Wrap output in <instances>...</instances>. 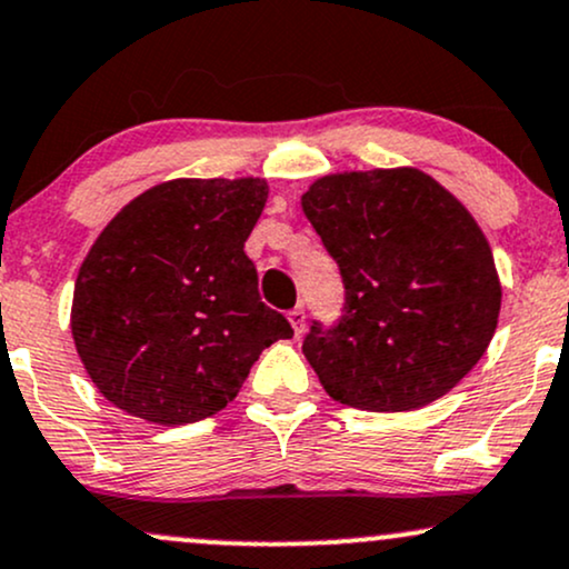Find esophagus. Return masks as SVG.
Returning a JSON list of instances; mask_svg holds the SVG:
<instances>
[{
  "label": "esophagus",
  "instance_id": "obj_1",
  "mask_svg": "<svg viewBox=\"0 0 569 569\" xmlns=\"http://www.w3.org/2000/svg\"><path fill=\"white\" fill-rule=\"evenodd\" d=\"M305 307H293V310H289V321L293 326V335H302L305 331Z\"/></svg>",
  "mask_w": 569,
  "mask_h": 569
}]
</instances>
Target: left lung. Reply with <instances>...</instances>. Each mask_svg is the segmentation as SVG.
Here are the masks:
<instances>
[{"instance_id":"8db88e82","label":"left lung","mask_w":569,"mask_h":569,"mask_svg":"<svg viewBox=\"0 0 569 569\" xmlns=\"http://www.w3.org/2000/svg\"><path fill=\"white\" fill-rule=\"evenodd\" d=\"M345 283L335 326L302 352L335 401L409 411L455 388L485 356L500 280L485 232L417 168L323 176L302 194Z\"/></svg>"}]
</instances>
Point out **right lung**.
Here are the masks:
<instances>
[{
    "label": "right lung",
    "instance_id": "right-lung-1",
    "mask_svg": "<svg viewBox=\"0 0 569 569\" xmlns=\"http://www.w3.org/2000/svg\"><path fill=\"white\" fill-rule=\"evenodd\" d=\"M262 179H176L130 200L80 267L71 335L107 401L158 426L217 415L259 352L293 337L243 246Z\"/></svg>",
    "mask_w": 569,
    "mask_h": 569
}]
</instances>
